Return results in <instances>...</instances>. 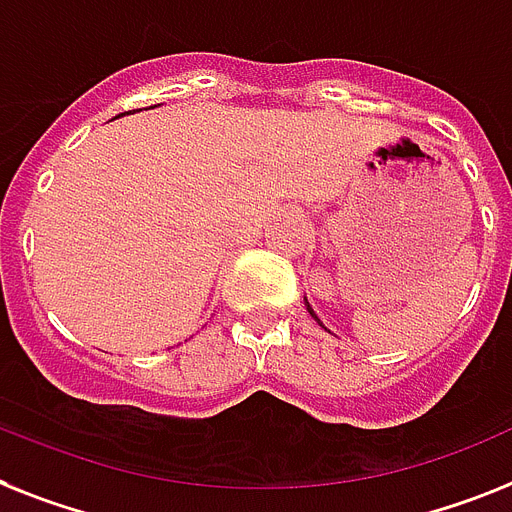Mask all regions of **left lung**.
Returning a JSON list of instances; mask_svg holds the SVG:
<instances>
[{"label":"left lung","instance_id":"8db88e82","mask_svg":"<svg viewBox=\"0 0 512 512\" xmlns=\"http://www.w3.org/2000/svg\"><path fill=\"white\" fill-rule=\"evenodd\" d=\"M308 311H311V308H308ZM311 316H314L316 322H319V316H316V314H314V311H311ZM319 324H322V322H319Z\"/></svg>","mask_w":512,"mask_h":512}]
</instances>
